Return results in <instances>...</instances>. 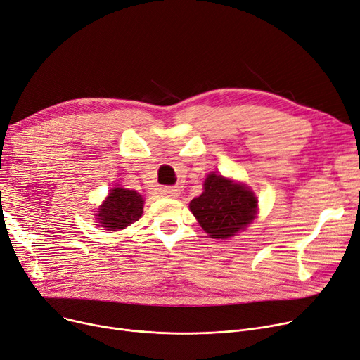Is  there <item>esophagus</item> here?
I'll use <instances>...</instances> for the list:
<instances>
[{"instance_id":"34e87169","label":"esophagus","mask_w":360,"mask_h":360,"mask_svg":"<svg viewBox=\"0 0 360 360\" xmlns=\"http://www.w3.org/2000/svg\"><path fill=\"white\" fill-rule=\"evenodd\" d=\"M162 195L167 198H177L180 195V187H177V186L162 187Z\"/></svg>"}]
</instances>
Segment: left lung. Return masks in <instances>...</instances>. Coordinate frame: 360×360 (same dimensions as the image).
<instances>
[{"instance_id": "obj_1", "label": "left lung", "mask_w": 360, "mask_h": 360, "mask_svg": "<svg viewBox=\"0 0 360 360\" xmlns=\"http://www.w3.org/2000/svg\"><path fill=\"white\" fill-rule=\"evenodd\" d=\"M189 208L210 237L229 238L256 218L258 199L246 184L212 173L205 179L202 195Z\"/></svg>"}]
</instances>
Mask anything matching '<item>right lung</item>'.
Listing matches in <instances>:
<instances>
[{"label":"right lung","mask_w":360,"mask_h":360,"mask_svg":"<svg viewBox=\"0 0 360 360\" xmlns=\"http://www.w3.org/2000/svg\"><path fill=\"white\" fill-rule=\"evenodd\" d=\"M143 203V198L136 191L114 187L96 211V221L104 230H123L142 217Z\"/></svg>","instance_id":"add662e5"}]
</instances>
